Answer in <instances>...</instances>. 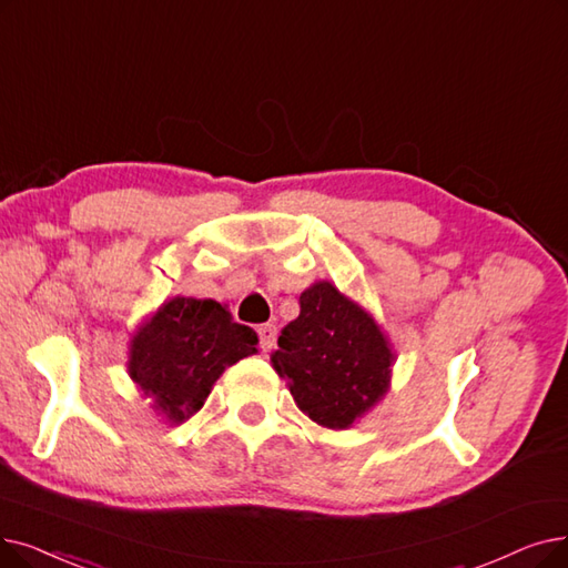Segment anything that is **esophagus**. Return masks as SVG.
Instances as JSON below:
<instances>
[{
    "label": "esophagus",
    "mask_w": 568,
    "mask_h": 568,
    "mask_svg": "<svg viewBox=\"0 0 568 568\" xmlns=\"http://www.w3.org/2000/svg\"><path fill=\"white\" fill-rule=\"evenodd\" d=\"M257 334H260V348H262L264 353H268L271 348H274V345H276V336H278L276 325H260V327H257Z\"/></svg>",
    "instance_id": "esophagus-1"
}]
</instances>
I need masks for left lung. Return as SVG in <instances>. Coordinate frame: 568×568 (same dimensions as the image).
Masks as SVG:
<instances>
[{"label": "left lung", "instance_id": "8db88e82", "mask_svg": "<svg viewBox=\"0 0 568 568\" xmlns=\"http://www.w3.org/2000/svg\"><path fill=\"white\" fill-rule=\"evenodd\" d=\"M394 355L374 317L327 281L300 297V317L281 332L271 364L313 423L345 429L389 387Z\"/></svg>", "mask_w": 568, "mask_h": 568}]
</instances>
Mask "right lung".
I'll list each match as a JSON object with an SVG mask.
<instances>
[{
  "label": "right lung",
  "instance_id": "1",
  "mask_svg": "<svg viewBox=\"0 0 568 568\" xmlns=\"http://www.w3.org/2000/svg\"><path fill=\"white\" fill-rule=\"evenodd\" d=\"M257 334L213 300L174 297L132 338L130 376L169 425L200 410L227 366L257 353Z\"/></svg>",
  "mask_w": 568,
  "mask_h": 568
}]
</instances>
